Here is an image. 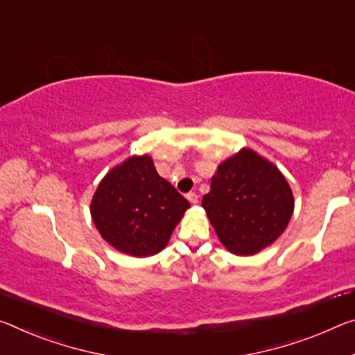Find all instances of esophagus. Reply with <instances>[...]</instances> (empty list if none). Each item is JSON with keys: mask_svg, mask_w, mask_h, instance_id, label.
Here are the masks:
<instances>
[{"mask_svg": "<svg viewBox=\"0 0 355 355\" xmlns=\"http://www.w3.org/2000/svg\"><path fill=\"white\" fill-rule=\"evenodd\" d=\"M187 199L191 202V204L196 205L199 202V196L196 193H189V194H187Z\"/></svg>", "mask_w": 355, "mask_h": 355, "instance_id": "esophagus-1", "label": "esophagus"}]
</instances>
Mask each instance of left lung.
<instances>
[{"instance_id":"left-lung-1","label":"left lung","mask_w":355,"mask_h":355,"mask_svg":"<svg viewBox=\"0 0 355 355\" xmlns=\"http://www.w3.org/2000/svg\"><path fill=\"white\" fill-rule=\"evenodd\" d=\"M218 239L237 256H252L277 240L294 213V194L279 168L241 148L218 166L202 199Z\"/></svg>"}]
</instances>
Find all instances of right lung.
Segmentation results:
<instances>
[{
  "label": "right lung",
  "mask_w": 355,
  "mask_h": 355,
  "mask_svg": "<svg viewBox=\"0 0 355 355\" xmlns=\"http://www.w3.org/2000/svg\"><path fill=\"white\" fill-rule=\"evenodd\" d=\"M189 202L159 177L150 155L129 156L101 180L89 211L101 237L123 254L148 257L167 246Z\"/></svg>",
  "instance_id": "add662e5"
}]
</instances>
